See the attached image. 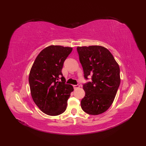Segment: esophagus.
I'll use <instances>...</instances> for the list:
<instances>
[{"instance_id":"1","label":"esophagus","mask_w":146,"mask_h":146,"mask_svg":"<svg viewBox=\"0 0 146 146\" xmlns=\"http://www.w3.org/2000/svg\"><path fill=\"white\" fill-rule=\"evenodd\" d=\"M73 86H74V89H77V88H78L79 87H80V85H73Z\"/></svg>"}]
</instances>
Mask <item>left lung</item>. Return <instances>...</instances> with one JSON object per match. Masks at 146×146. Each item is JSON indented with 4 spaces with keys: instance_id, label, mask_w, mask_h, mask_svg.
<instances>
[{
    "instance_id": "left-lung-1",
    "label": "left lung",
    "mask_w": 146,
    "mask_h": 146,
    "mask_svg": "<svg viewBox=\"0 0 146 146\" xmlns=\"http://www.w3.org/2000/svg\"><path fill=\"white\" fill-rule=\"evenodd\" d=\"M84 77L91 82L84 83L85 96L81 107L91 115L102 114L110 107L120 85V69L107 48L100 46L77 47Z\"/></svg>"
}]
</instances>
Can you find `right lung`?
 I'll use <instances>...</instances> for the list:
<instances>
[{"mask_svg": "<svg viewBox=\"0 0 146 146\" xmlns=\"http://www.w3.org/2000/svg\"><path fill=\"white\" fill-rule=\"evenodd\" d=\"M72 47L50 46L39 53L31 68L29 82L32 99L46 114L57 116L65 111L73 86L66 83L61 72Z\"/></svg>", "mask_w": 146, "mask_h": 146, "instance_id": "1", "label": "right lung"}]
</instances>
